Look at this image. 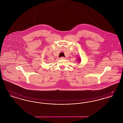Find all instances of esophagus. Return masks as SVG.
<instances>
[{"label": "esophagus", "mask_w": 123, "mask_h": 123, "mask_svg": "<svg viewBox=\"0 0 123 123\" xmlns=\"http://www.w3.org/2000/svg\"><path fill=\"white\" fill-rule=\"evenodd\" d=\"M60 59H66V58L64 57H61V58H60Z\"/></svg>", "instance_id": "1"}]
</instances>
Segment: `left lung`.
<instances>
[{"instance_id": "1", "label": "left lung", "mask_w": 123, "mask_h": 123, "mask_svg": "<svg viewBox=\"0 0 123 123\" xmlns=\"http://www.w3.org/2000/svg\"><path fill=\"white\" fill-rule=\"evenodd\" d=\"M81 59H79L78 60V62L79 63V62H81Z\"/></svg>"}]
</instances>
